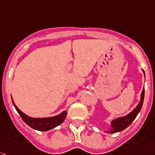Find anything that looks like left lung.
Wrapping results in <instances>:
<instances>
[{
  "instance_id": "obj_1",
  "label": "left lung",
  "mask_w": 155,
  "mask_h": 155,
  "mask_svg": "<svg viewBox=\"0 0 155 155\" xmlns=\"http://www.w3.org/2000/svg\"><path fill=\"white\" fill-rule=\"evenodd\" d=\"M143 70V74H144L145 75L144 70ZM144 95L145 89L144 87H143V91H142L141 92V95H140V102H139L138 104L137 105L136 107H135L131 112L129 113L128 114L123 116H120V117H118L111 121L110 130L109 132L110 134H114L117 133V132L122 131V130H125V128H127V127L133 122V121L134 120L135 118L137 117V116L138 115V113H140V110H141L142 107H143V101H144Z\"/></svg>"
}]
</instances>
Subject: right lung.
I'll return each instance as SVG.
<instances>
[{"instance_id":"1","label":"right lung","mask_w":155,"mask_h":155,"mask_svg":"<svg viewBox=\"0 0 155 155\" xmlns=\"http://www.w3.org/2000/svg\"><path fill=\"white\" fill-rule=\"evenodd\" d=\"M12 101L14 107H15V110L21 119H23L24 122L29 125L30 127L35 129V130H40V131H48L49 130L54 128L57 126L61 125L63 122H64L65 119L66 117L67 111H63L60 114L57 115V116H51V117H44V118H33L30 117L28 116L25 113H24L21 110L18 109V107L15 105V102L12 98Z\"/></svg>"}]
</instances>
